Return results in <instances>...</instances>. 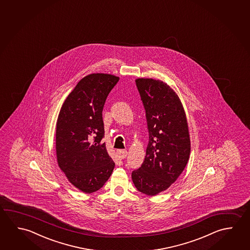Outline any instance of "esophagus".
Here are the masks:
<instances>
[{
	"instance_id": "obj_1",
	"label": "esophagus",
	"mask_w": 250,
	"mask_h": 250,
	"mask_svg": "<svg viewBox=\"0 0 250 250\" xmlns=\"http://www.w3.org/2000/svg\"><path fill=\"white\" fill-rule=\"evenodd\" d=\"M117 153H118V156H119L120 159H125V158H126V150H118V151H117Z\"/></svg>"
}]
</instances>
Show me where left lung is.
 Here are the masks:
<instances>
[{
	"mask_svg": "<svg viewBox=\"0 0 250 250\" xmlns=\"http://www.w3.org/2000/svg\"><path fill=\"white\" fill-rule=\"evenodd\" d=\"M135 82L146 110L149 143L143 164L131 172V179L139 192L153 196L175 182L188 162V124L180 98L167 83L152 78Z\"/></svg>",
	"mask_w": 250,
	"mask_h": 250,
	"instance_id": "left-lung-1",
	"label": "left lung"
}]
</instances>
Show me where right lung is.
Here are the masks:
<instances>
[{
  "label": "right lung",
  "mask_w": 250,
  "mask_h": 250,
  "mask_svg": "<svg viewBox=\"0 0 250 250\" xmlns=\"http://www.w3.org/2000/svg\"><path fill=\"white\" fill-rule=\"evenodd\" d=\"M111 74L82 78L62 104L56 130L59 167L75 188L86 193L102 188L115 163L107 152L102 111L107 96L119 82Z\"/></svg>",
  "instance_id": "obj_1"
}]
</instances>
